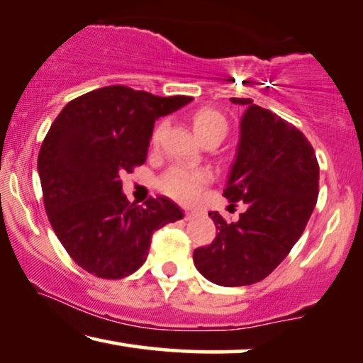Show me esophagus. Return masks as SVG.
I'll return each mask as SVG.
<instances>
[{
    "label": "esophagus",
    "mask_w": 363,
    "mask_h": 363,
    "mask_svg": "<svg viewBox=\"0 0 363 363\" xmlns=\"http://www.w3.org/2000/svg\"><path fill=\"white\" fill-rule=\"evenodd\" d=\"M199 213L196 209H185V219L186 220H189V219H193V217H196Z\"/></svg>",
    "instance_id": "34e87169"
}]
</instances>
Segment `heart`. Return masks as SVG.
Listing matches in <instances>:
<instances>
[{
    "mask_svg": "<svg viewBox=\"0 0 363 363\" xmlns=\"http://www.w3.org/2000/svg\"><path fill=\"white\" fill-rule=\"evenodd\" d=\"M193 130L201 143L209 138L224 139L228 130L225 116L213 108H201L193 116ZM164 131V125H160L152 135V143L157 144L160 135ZM211 180L208 170L191 169L186 165H175L165 172L160 178L159 186L165 194L180 203H191L199 196L201 189Z\"/></svg>",
    "mask_w": 363,
    "mask_h": 363,
    "instance_id": "b5f03b06",
    "label": "heart"
}]
</instances>
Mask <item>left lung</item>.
I'll list each match as a JSON object with an SVG mask.
<instances>
[{"label":"left lung","instance_id":"obj_1","mask_svg":"<svg viewBox=\"0 0 363 363\" xmlns=\"http://www.w3.org/2000/svg\"><path fill=\"white\" fill-rule=\"evenodd\" d=\"M245 105L237 154L224 196L247 206L237 222L209 213L217 235L196 248L193 261L208 281L224 287L252 286L282 263L302 235L318 199L320 167L315 150L294 125L252 99Z\"/></svg>","mask_w":363,"mask_h":363}]
</instances>
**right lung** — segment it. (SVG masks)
Segmentation results:
<instances>
[{"label": "right lung", "instance_id": "right-lung-1", "mask_svg": "<svg viewBox=\"0 0 363 363\" xmlns=\"http://www.w3.org/2000/svg\"><path fill=\"white\" fill-rule=\"evenodd\" d=\"M191 100L108 86L71 100L50 126L37 160L43 204L82 269L102 279L133 274L147 258L152 233L183 217L165 196L130 203L120 175L146 162L155 120Z\"/></svg>", "mask_w": 363, "mask_h": 363}]
</instances>
